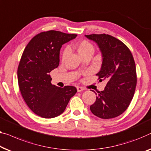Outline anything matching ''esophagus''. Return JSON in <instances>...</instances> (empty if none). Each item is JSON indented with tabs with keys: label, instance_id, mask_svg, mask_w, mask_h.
Instances as JSON below:
<instances>
[{
	"label": "esophagus",
	"instance_id": "obj_1",
	"mask_svg": "<svg viewBox=\"0 0 151 151\" xmlns=\"http://www.w3.org/2000/svg\"><path fill=\"white\" fill-rule=\"evenodd\" d=\"M76 89H77L78 92H81L83 91V90H84V89L82 88V87H76Z\"/></svg>",
	"mask_w": 151,
	"mask_h": 151
}]
</instances>
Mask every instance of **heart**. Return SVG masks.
Returning a JSON list of instances; mask_svg holds the SVG:
<instances>
[{
  "mask_svg": "<svg viewBox=\"0 0 151 151\" xmlns=\"http://www.w3.org/2000/svg\"><path fill=\"white\" fill-rule=\"evenodd\" d=\"M75 47L80 56H82L83 55H85V54H87L88 53H93L94 52V48L93 45H92L89 42L87 41V40H83V41L78 42V43L76 45ZM67 52H68V50L66 49V50L64 51L63 56L66 55Z\"/></svg>",
  "mask_w": 151,
  "mask_h": 151,
  "instance_id": "heart-1",
  "label": "heart"
}]
</instances>
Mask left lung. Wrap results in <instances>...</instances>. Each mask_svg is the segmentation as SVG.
Returning <instances> with one entry per match:
<instances>
[{
  "instance_id": "left-lung-1",
  "label": "left lung",
  "mask_w": 151,
  "mask_h": 151,
  "mask_svg": "<svg viewBox=\"0 0 151 151\" xmlns=\"http://www.w3.org/2000/svg\"><path fill=\"white\" fill-rule=\"evenodd\" d=\"M85 36L98 46L102 62L97 75L100 81H107L103 91H94L96 100L90 110L98 117L114 118L125 111L134 97L137 78L133 55L123 42L111 35Z\"/></svg>"
}]
</instances>
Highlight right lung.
Returning a JSON list of instances; mask_svg holds the SVG:
<instances>
[{
	"mask_svg": "<svg viewBox=\"0 0 151 151\" xmlns=\"http://www.w3.org/2000/svg\"><path fill=\"white\" fill-rule=\"evenodd\" d=\"M76 35L49 30L36 35L26 47L17 69L18 84L27 105L41 117L51 119L65 111L76 87L61 88L52 85V71L60 64L62 45L75 39Z\"/></svg>",
	"mask_w": 151,
	"mask_h": 151,
	"instance_id": "1",
	"label": "right lung"
}]
</instances>
